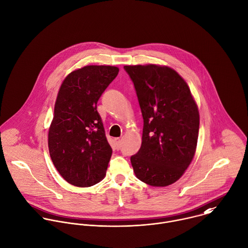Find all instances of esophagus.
<instances>
[{
  "label": "esophagus",
  "instance_id": "1",
  "mask_svg": "<svg viewBox=\"0 0 248 248\" xmlns=\"http://www.w3.org/2000/svg\"><path fill=\"white\" fill-rule=\"evenodd\" d=\"M115 143H116V148L120 149V147H121V140L119 138L115 139Z\"/></svg>",
  "mask_w": 248,
  "mask_h": 248
}]
</instances>
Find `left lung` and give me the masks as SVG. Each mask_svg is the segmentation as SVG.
<instances>
[{
  "instance_id": "left-lung-1",
  "label": "left lung",
  "mask_w": 248,
  "mask_h": 248,
  "mask_svg": "<svg viewBox=\"0 0 248 248\" xmlns=\"http://www.w3.org/2000/svg\"><path fill=\"white\" fill-rule=\"evenodd\" d=\"M143 118L141 146L131 163L142 182L164 187L178 180L195 155L200 116L185 80L158 65L124 66Z\"/></svg>"
}]
</instances>
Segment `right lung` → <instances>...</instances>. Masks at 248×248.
I'll return each instance as SVG.
<instances>
[{
    "mask_svg": "<svg viewBox=\"0 0 248 248\" xmlns=\"http://www.w3.org/2000/svg\"><path fill=\"white\" fill-rule=\"evenodd\" d=\"M114 66H85L64 79L48 131L51 160L70 184L89 187L106 175L112 149L97 103L117 77Z\"/></svg>",
    "mask_w": 248,
    "mask_h": 248,
    "instance_id": "obj_1",
    "label": "right lung"
}]
</instances>
